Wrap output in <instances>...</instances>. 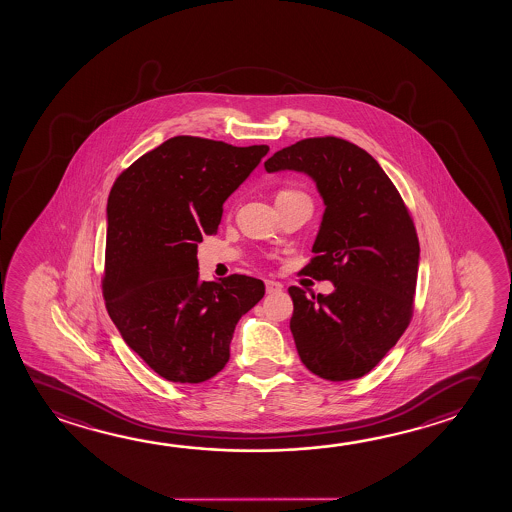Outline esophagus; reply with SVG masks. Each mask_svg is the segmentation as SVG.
<instances>
[{"label": "esophagus", "mask_w": 512, "mask_h": 512, "mask_svg": "<svg viewBox=\"0 0 512 512\" xmlns=\"http://www.w3.org/2000/svg\"><path fill=\"white\" fill-rule=\"evenodd\" d=\"M265 286H267V293H277L283 290V284L277 283V281H265Z\"/></svg>", "instance_id": "obj_1"}]
</instances>
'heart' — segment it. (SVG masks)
<instances>
[{"instance_id":"b5f03b06","label":"heart","mask_w":512,"mask_h":512,"mask_svg":"<svg viewBox=\"0 0 512 512\" xmlns=\"http://www.w3.org/2000/svg\"><path fill=\"white\" fill-rule=\"evenodd\" d=\"M283 192H290V190H281V192H279V194H283ZM277 194V195H279Z\"/></svg>"}]
</instances>
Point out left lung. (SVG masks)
I'll return each instance as SVG.
<instances>
[{"label":"left lung","mask_w":512,"mask_h":512,"mask_svg":"<svg viewBox=\"0 0 512 512\" xmlns=\"http://www.w3.org/2000/svg\"><path fill=\"white\" fill-rule=\"evenodd\" d=\"M317 181L325 213L301 274L331 281L311 295L290 286L293 340L309 372L352 381L379 365L413 318L420 244L397 187L365 149L338 137L304 138L265 162Z\"/></svg>","instance_id":"8db88e82"}]
</instances>
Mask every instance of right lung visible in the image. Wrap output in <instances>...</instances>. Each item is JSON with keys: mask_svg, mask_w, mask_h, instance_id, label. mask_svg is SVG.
I'll list each match as a JSON object with an SVG mask.
<instances>
[{"mask_svg": "<svg viewBox=\"0 0 512 512\" xmlns=\"http://www.w3.org/2000/svg\"><path fill=\"white\" fill-rule=\"evenodd\" d=\"M267 153L179 135L131 163L110 190L106 309L122 340L167 381L219 374L238 320L265 295L254 277L201 281L197 244L217 235L224 201Z\"/></svg>", "mask_w": 512, "mask_h": 512, "instance_id": "obj_1", "label": "right lung"}]
</instances>
